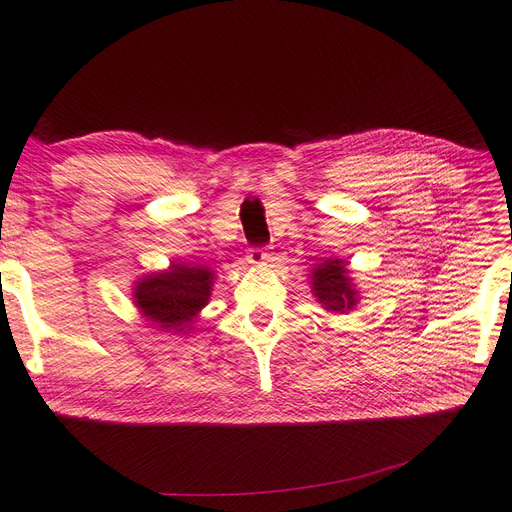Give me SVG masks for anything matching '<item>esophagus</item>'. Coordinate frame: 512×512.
<instances>
[{
    "label": "esophagus",
    "instance_id": "34e87169",
    "mask_svg": "<svg viewBox=\"0 0 512 512\" xmlns=\"http://www.w3.org/2000/svg\"><path fill=\"white\" fill-rule=\"evenodd\" d=\"M271 260V252L267 248H252L248 254V262L252 267H264Z\"/></svg>",
    "mask_w": 512,
    "mask_h": 512
}]
</instances>
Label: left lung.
<instances>
[{
	"label": "left lung",
	"instance_id": "obj_1",
	"mask_svg": "<svg viewBox=\"0 0 512 512\" xmlns=\"http://www.w3.org/2000/svg\"><path fill=\"white\" fill-rule=\"evenodd\" d=\"M309 284L315 301L326 311L347 313L360 303V292L349 277V269L343 258H326L315 264L309 273Z\"/></svg>",
	"mask_w": 512,
	"mask_h": 512
}]
</instances>
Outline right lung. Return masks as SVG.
<instances>
[{
	"mask_svg": "<svg viewBox=\"0 0 512 512\" xmlns=\"http://www.w3.org/2000/svg\"><path fill=\"white\" fill-rule=\"evenodd\" d=\"M216 273L209 267L171 262L169 269L139 277L133 284V305L152 328L171 334L195 332V322L209 303Z\"/></svg>",
	"mask_w": 512,
	"mask_h": 512,
	"instance_id": "obj_1",
	"label": "right lung"
}]
</instances>
